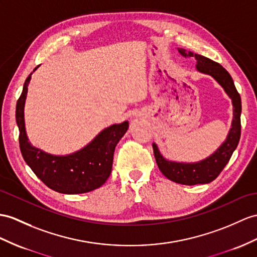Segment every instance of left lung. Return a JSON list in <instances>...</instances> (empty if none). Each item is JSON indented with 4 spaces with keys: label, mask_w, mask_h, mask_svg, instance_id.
<instances>
[{
    "label": "left lung",
    "mask_w": 257,
    "mask_h": 257,
    "mask_svg": "<svg viewBox=\"0 0 257 257\" xmlns=\"http://www.w3.org/2000/svg\"><path fill=\"white\" fill-rule=\"evenodd\" d=\"M178 52L185 59H195L196 71L209 75L222 87V89L232 102V122H231V127L226 140L214 153L202 160L195 162L169 160L161 155L156 143H153L154 155L159 170L169 180L184 185L206 184L214 181L219 176V173L226 167L239 144L241 136V97L235 88L232 77L220 64L203 55L186 51L185 49L178 48Z\"/></svg>",
    "instance_id": "obj_1"
}]
</instances>
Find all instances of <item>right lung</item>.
Masks as SVG:
<instances>
[{"mask_svg": "<svg viewBox=\"0 0 257 257\" xmlns=\"http://www.w3.org/2000/svg\"><path fill=\"white\" fill-rule=\"evenodd\" d=\"M33 73L25 80L16 103V123L20 130L23 158L36 176L55 192L83 194L98 189L110 177L115 146L127 132L128 121L103 128L86 146L72 154L52 155L43 152L31 145L25 124V103Z\"/></svg>", "mask_w": 257, "mask_h": 257, "instance_id": "obj_1", "label": "right lung"}]
</instances>
